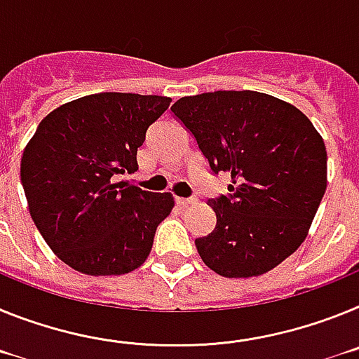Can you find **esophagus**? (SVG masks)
Returning <instances> with one entry per match:
<instances>
[{
	"label": "esophagus",
	"mask_w": 359,
	"mask_h": 359,
	"mask_svg": "<svg viewBox=\"0 0 359 359\" xmlns=\"http://www.w3.org/2000/svg\"><path fill=\"white\" fill-rule=\"evenodd\" d=\"M175 201H177V204H179V205H182V208H184V205H189V204H197V202H198L197 198H195V197H189V198L177 197Z\"/></svg>",
	"instance_id": "1"
}]
</instances>
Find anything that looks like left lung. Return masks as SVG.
Here are the masks:
<instances>
[{
    "label": "left lung",
    "instance_id": "8db88e82",
    "mask_svg": "<svg viewBox=\"0 0 359 359\" xmlns=\"http://www.w3.org/2000/svg\"><path fill=\"white\" fill-rule=\"evenodd\" d=\"M171 111L195 137L215 175L217 226L195 240L205 266L226 278L260 276L305 240L327 188L322 135L296 106L253 90L182 97Z\"/></svg>",
    "mask_w": 359,
    "mask_h": 359
}]
</instances>
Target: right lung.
I'll return each mask as SVG.
<instances>
[{
  "label": "right lung",
  "instance_id": "add662e5",
  "mask_svg": "<svg viewBox=\"0 0 359 359\" xmlns=\"http://www.w3.org/2000/svg\"><path fill=\"white\" fill-rule=\"evenodd\" d=\"M162 95L104 92L50 111L21 157L29 211L50 249L72 269L111 276L148 258L170 193L115 182L137 171V148L168 110Z\"/></svg>",
  "mask_w": 359,
  "mask_h": 359
}]
</instances>
